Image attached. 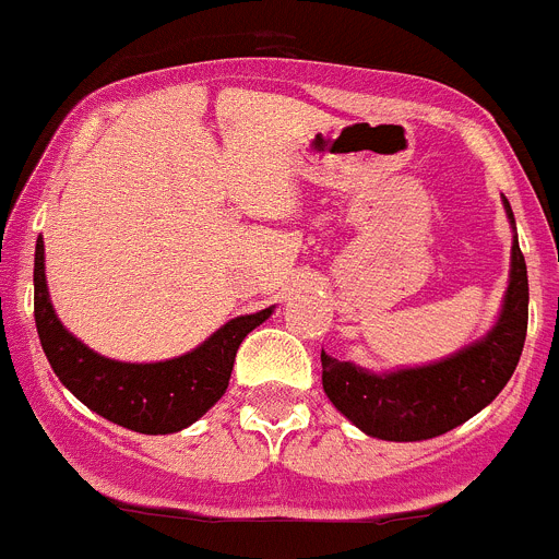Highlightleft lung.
<instances>
[{"label": "left lung", "instance_id": "left-lung-1", "mask_svg": "<svg viewBox=\"0 0 559 559\" xmlns=\"http://www.w3.org/2000/svg\"><path fill=\"white\" fill-rule=\"evenodd\" d=\"M509 222L512 207L503 199ZM528 323V278L518 236L512 241V270L503 307L495 326L467 348L430 366L400 371H366L320 352L323 391L362 433L385 441H421L448 433L473 419L501 394L521 360Z\"/></svg>", "mask_w": 559, "mask_h": 559}]
</instances>
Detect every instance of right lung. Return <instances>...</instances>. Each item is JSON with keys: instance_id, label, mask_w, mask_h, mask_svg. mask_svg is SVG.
Masks as SVG:
<instances>
[{"instance_id": "obj_1", "label": "right lung", "mask_w": 559, "mask_h": 559, "mask_svg": "<svg viewBox=\"0 0 559 559\" xmlns=\"http://www.w3.org/2000/svg\"><path fill=\"white\" fill-rule=\"evenodd\" d=\"M33 289L38 340L58 380L98 416L148 436L177 433L205 416L227 391L241 340L273 314L270 307L233 318L202 346L174 360L120 362L92 352L58 320L47 293L41 236L36 241Z\"/></svg>"}]
</instances>
